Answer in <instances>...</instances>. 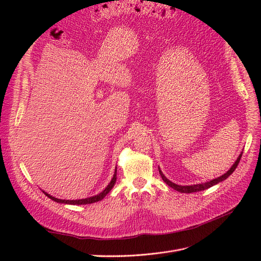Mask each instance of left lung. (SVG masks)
Listing matches in <instances>:
<instances>
[{"instance_id":"1","label":"left lung","mask_w":261,"mask_h":261,"mask_svg":"<svg viewBox=\"0 0 261 261\" xmlns=\"http://www.w3.org/2000/svg\"><path fill=\"white\" fill-rule=\"evenodd\" d=\"M241 156H242V153L239 155V158L237 159V161L235 162L234 165L231 166V168H230L226 173L222 174L221 176L217 177V179H214V180H212V181H210V182H206V183H201V184H197V185H189V186H181V185H176V184L172 183L171 181H169V180L167 179V177L162 173L161 170H160V174L162 175V179H163L164 182H165L167 185H169L170 187H172L173 189H175V190H177V191H180V193H184V194L197 193V191H201V190H204V189H207V188H210V187H212V186H214V185H216V184H218V183H220V182L224 181L225 179H227V177H228L232 172H234L235 169L237 168L238 164H239V162H240Z\"/></svg>"}]
</instances>
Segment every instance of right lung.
Returning a JSON list of instances; mask_svg holds the SVG:
<instances>
[{
	"label": "right lung",
	"mask_w": 261,
	"mask_h": 261,
	"mask_svg": "<svg viewBox=\"0 0 261 261\" xmlns=\"http://www.w3.org/2000/svg\"><path fill=\"white\" fill-rule=\"evenodd\" d=\"M116 182V169H115V172H114V175H113V179L111 180V182L109 183V185L105 188V190H102L100 194H98L97 196H94V197H91V198H87V199H81V200H61V199H57L55 198L46 193H44L49 199H51L53 201H56L58 203H64V204H73V205H81V204H91V203H95L97 201H100L102 200L107 195L110 190H111L114 186Z\"/></svg>",
	"instance_id": "obj_1"
}]
</instances>
